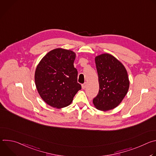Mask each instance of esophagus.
I'll return each mask as SVG.
<instances>
[{
	"label": "esophagus",
	"mask_w": 156,
	"mask_h": 156,
	"mask_svg": "<svg viewBox=\"0 0 156 156\" xmlns=\"http://www.w3.org/2000/svg\"><path fill=\"white\" fill-rule=\"evenodd\" d=\"M86 86H87V84H86V83H84V84H83L81 85V86H82V88L83 89V90H84V89L86 87Z\"/></svg>",
	"instance_id": "34e87169"
}]
</instances>
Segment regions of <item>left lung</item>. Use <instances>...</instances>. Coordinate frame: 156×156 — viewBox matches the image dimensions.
Segmentation results:
<instances>
[{
    "instance_id": "8db88e82",
    "label": "left lung",
    "mask_w": 156,
    "mask_h": 156,
    "mask_svg": "<svg viewBox=\"0 0 156 156\" xmlns=\"http://www.w3.org/2000/svg\"><path fill=\"white\" fill-rule=\"evenodd\" d=\"M99 91L93 99L96 108L102 111L113 109L122 101L129 86L128 73L123 65L115 57L103 54L95 58Z\"/></svg>"
}]
</instances>
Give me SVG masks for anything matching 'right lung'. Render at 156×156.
Wrapping results in <instances>:
<instances>
[{"instance_id": "1", "label": "right lung", "mask_w": 156, "mask_h": 156, "mask_svg": "<svg viewBox=\"0 0 156 156\" xmlns=\"http://www.w3.org/2000/svg\"><path fill=\"white\" fill-rule=\"evenodd\" d=\"M75 57L74 52L57 48L49 52L37 66L34 80L37 92L51 107L60 108L69 105L81 89L73 65Z\"/></svg>"}]
</instances>
